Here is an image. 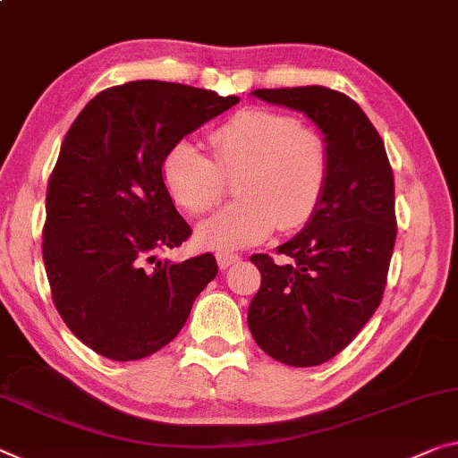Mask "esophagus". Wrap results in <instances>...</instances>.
Returning a JSON list of instances; mask_svg holds the SVG:
<instances>
[{"label":"esophagus","instance_id":"obj_1","mask_svg":"<svg viewBox=\"0 0 458 458\" xmlns=\"http://www.w3.org/2000/svg\"><path fill=\"white\" fill-rule=\"evenodd\" d=\"M235 262H239L237 253H233V251H225V250L216 251V264H219L221 270L229 268V266H233Z\"/></svg>","mask_w":458,"mask_h":458}]
</instances>
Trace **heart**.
Segmentation results:
<instances>
[{
	"mask_svg": "<svg viewBox=\"0 0 458 458\" xmlns=\"http://www.w3.org/2000/svg\"><path fill=\"white\" fill-rule=\"evenodd\" d=\"M215 157L192 140H178L164 159L165 188L192 215L213 210L225 194V175L239 200L199 227L208 248H245L274 229L294 231L311 219L329 180V149L318 131L297 118L250 108L210 132Z\"/></svg>",
	"mask_w": 458,
	"mask_h": 458,
	"instance_id": "obj_1",
	"label": "heart"
}]
</instances>
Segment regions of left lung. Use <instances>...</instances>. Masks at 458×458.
<instances>
[{"label": "left lung", "instance_id": "8db88e82", "mask_svg": "<svg viewBox=\"0 0 458 458\" xmlns=\"http://www.w3.org/2000/svg\"><path fill=\"white\" fill-rule=\"evenodd\" d=\"M251 96L305 114L329 149L319 207L278 245L286 262L250 258L262 272L248 309L253 340L288 367H318L354 340L383 299L397 235L393 170L383 139L346 94L305 86Z\"/></svg>", "mask_w": 458, "mask_h": 458}]
</instances>
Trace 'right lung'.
<instances>
[{"instance_id":"right-lung-1","label":"right lung","mask_w":458,"mask_h":458,"mask_svg":"<svg viewBox=\"0 0 458 458\" xmlns=\"http://www.w3.org/2000/svg\"><path fill=\"white\" fill-rule=\"evenodd\" d=\"M237 96L156 80L108 88L75 118L47 190L42 258L53 301L88 348L129 362L170 344L216 276L210 253L159 258L192 233L161 165Z\"/></svg>"}]
</instances>
